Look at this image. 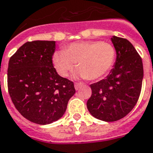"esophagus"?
Wrapping results in <instances>:
<instances>
[{
    "label": "esophagus",
    "mask_w": 153,
    "mask_h": 153,
    "mask_svg": "<svg viewBox=\"0 0 153 153\" xmlns=\"http://www.w3.org/2000/svg\"><path fill=\"white\" fill-rule=\"evenodd\" d=\"M83 85V84L82 83H75V85H74V87H75V89L77 90V89H79L80 88H81V86Z\"/></svg>",
    "instance_id": "obj_1"
}]
</instances>
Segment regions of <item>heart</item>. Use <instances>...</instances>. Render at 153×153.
Here are the masks:
<instances>
[{"mask_svg":"<svg viewBox=\"0 0 153 153\" xmlns=\"http://www.w3.org/2000/svg\"><path fill=\"white\" fill-rule=\"evenodd\" d=\"M115 59V49L111 43L101 41L72 42L64 51L53 54L52 62L57 72L66 77L75 67L78 77L97 80L107 73Z\"/></svg>","mask_w":153,"mask_h":153,"instance_id":"obj_1","label":"heart"}]
</instances>
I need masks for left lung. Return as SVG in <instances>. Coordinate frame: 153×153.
Listing matches in <instances>:
<instances>
[{
    "label": "left lung",
    "mask_w": 153,
    "mask_h": 153,
    "mask_svg": "<svg viewBox=\"0 0 153 153\" xmlns=\"http://www.w3.org/2000/svg\"><path fill=\"white\" fill-rule=\"evenodd\" d=\"M116 51L114 68L106 78L90 85L87 108L94 118L105 122L123 119L130 113L140 94L143 77L140 56L126 39L112 36Z\"/></svg>",
    "instance_id": "1"
}]
</instances>
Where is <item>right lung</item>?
Segmentation results:
<instances>
[{
  "label": "right lung",
  "mask_w": 153,
  "mask_h": 153,
  "mask_svg": "<svg viewBox=\"0 0 153 153\" xmlns=\"http://www.w3.org/2000/svg\"><path fill=\"white\" fill-rule=\"evenodd\" d=\"M55 49L56 41L27 42L9 61L8 89L13 103L24 118L37 124L60 119L76 93L73 82L54 68Z\"/></svg>",
  "instance_id": "add662e5"
}]
</instances>
